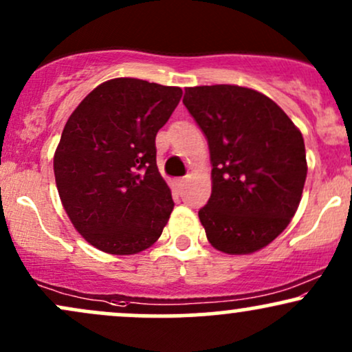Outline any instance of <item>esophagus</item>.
Here are the masks:
<instances>
[{
    "mask_svg": "<svg viewBox=\"0 0 352 352\" xmlns=\"http://www.w3.org/2000/svg\"><path fill=\"white\" fill-rule=\"evenodd\" d=\"M185 182H187L185 179H175V180H173V187H175V190H179V192H180V190L184 188Z\"/></svg>",
    "mask_w": 352,
    "mask_h": 352,
    "instance_id": "esophagus-1",
    "label": "esophagus"
}]
</instances>
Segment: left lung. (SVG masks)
I'll use <instances>...</instances> for the list:
<instances>
[{"instance_id": "8db88e82", "label": "left lung", "mask_w": 352, "mask_h": 352, "mask_svg": "<svg viewBox=\"0 0 352 352\" xmlns=\"http://www.w3.org/2000/svg\"><path fill=\"white\" fill-rule=\"evenodd\" d=\"M184 104L208 140L212 195L199 212L208 241L228 254L258 252L300 205L308 172L301 132L248 87H187Z\"/></svg>"}]
</instances>
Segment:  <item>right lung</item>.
I'll return each instance as SVG.
<instances>
[{"label": "right lung", "instance_id": "right-lung-1", "mask_svg": "<svg viewBox=\"0 0 352 352\" xmlns=\"http://www.w3.org/2000/svg\"><path fill=\"white\" fill-rule=\"evenodd\" d=\"M180 98V87L111 79L64 125L56 185L74 228L100 252L134 254L162 235L173 200L157 168L155 135Z\"/></svg>", "mask_w": 352, "mask_h": 352}]
</instances>
